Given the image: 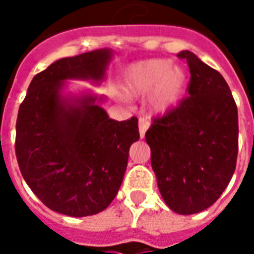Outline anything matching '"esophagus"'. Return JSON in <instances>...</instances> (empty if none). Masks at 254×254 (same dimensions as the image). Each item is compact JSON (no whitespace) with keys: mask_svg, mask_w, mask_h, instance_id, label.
I'll use <instances>...</instances> for the list:
<instances>
[{"mask_svg":"<svg viewBox=\"0 0 254 254\" xmlns=\"http://www.w3.org/2000/svg\"><path fill=\"white\" fill-rule=\"evenodd\" d=\"M149 127V122L145 120V118H138V132H140V137L144 138L145 136V132Z\"/></svg>","mask_w":254,"mask_h":254,"instance_id":"esophagus-1","label":"esophagus"}]
</instances>
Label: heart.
Returning <instances> with one entry per match:
<instances>
[{"mask_svg": "<svg viewBox=\"0 0 254 254\" xmlns=\"http://www.w3.org/2000/svg\"><path fill=\"white\" fill-rule=\"evenodd\" d=\"M185 69L166 58L147 60L129 66L124 76V88L130 98H145L152 114H166L174 109L185 94Z\"/></svg>", "mask_w": 254, "mask_h": 254, "instance_id": "1", "label": "heart"}]
</instances>
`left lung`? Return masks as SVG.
I'll return each mask as SVG.
<instances>
[{
    "label": "left lung",
    "instance_id": "1",
    "mask_svg": "<svg viewBox=\"0 0 254 254\" xmlns=\"http://www.w3.org/2000/svg\"><path fill=\"white\" fill-rule=\"evenodd\" d=\"M189 96L154 120L145 140L167 207L180 215L201 212L218 200L234 174L238 110L223 76L189 50Z\"/></svg>",
    "mask_w": 254,
    "mask_h": 254
}]
</instances>
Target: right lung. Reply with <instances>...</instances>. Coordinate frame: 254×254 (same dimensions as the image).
<instances>
[{
  "instance_id": "right-lung-1",
  "label": "right lung",
  "mask_w": 254,
  "mask_h": 254,
  "mask_svg": "<svg viewBox=\"0 0 254 254\" xmlns=\"http://www.w3.org/2000/svg\"><path fill=\"white\" fill-rule=\"evenodd\" d=\"M111 57L99 49L58 60L35 74L20 105L14 147L21 176L46 207L67 216L110 205L140 138L137 118H109L105 96L64 95L66 80L102 83Z\"/></svg>"
}]
</instances>
